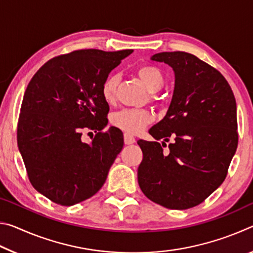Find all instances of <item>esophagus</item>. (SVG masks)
I'll list each match as a JSON object with an SVG mask.
<instances>
[{
  "instance_id": "esophagus-1",
  "label": "esophagus",
  "mask_w": 253,
  "mask_h": 253,
  "mask_svg": "<svg viewBox=\"0 0 253 253\" xmlns=\"http://www.w3.org/2000/svg\"><path fill=\"white\" fill-rule=\"evenodd\" d=\"M124 142H125L126 145H130V144H134L135 143V137L131 136L130 134H126L124 135Z\"/></svg>"
}]
</instances>
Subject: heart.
I'll return each mask as SVG.
<instances>
[{"label": "heart", "instance_id": "b5f03b06", "mask_svg": "<svg viewBox=\"0 0 253 253\" xmlns=\"http://www.w3.org/2000/svg\"><path fill=\"white\" fill-rule=\"evenodd\" d=\"M137 75L151 92H156L164 85V76L158 68L154 66H142L137 69ZM119 76L111 74L105 79L101 85V93L107 102H114ZM153 121V115L146 109L126 108L115 113L111 116V124L127 134H137L143 130Z\"/></svg>", "mask_w": 253, "mask_h": 253}]
</instances>
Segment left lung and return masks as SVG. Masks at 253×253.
Returning <instances> with one entry per match:
<instances>
[{"label":"left lung","mask_w":253,"mask_h":253,"mask_svg":"<svg viewBox=\"0 0 253 253\" xmlns=\"http://www.w3.org/2000/svg\"><path fill=\"white\" fill-rule=\"evenodd\" d=\"M151 60L172 68L175 84L165 117L148 131L156 142L137 140L143 151L138 184L153 202L186 210L224 181L238 146L237 104L224 77L195 55L175 51ZM169 136L174 140L163 152Z\"/></svg>","instance_id":"8db88e82"}]
</instances>
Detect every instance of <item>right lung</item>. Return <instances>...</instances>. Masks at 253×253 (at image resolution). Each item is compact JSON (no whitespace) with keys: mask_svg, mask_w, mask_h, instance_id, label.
<instances>
[{"mask_svg":"<svg viewBox=\"0 0 253 253\" xmlns=\"http://www.w3.org/2000/svg\"><path fill=\"white\" fill-rule=\"evenodd\" d=\"M132 50H78L44 63L24 92L18 146L32 186L70 207L91 198L106 182L124 146L123 132L107 126L109 106L101 85ZM84 129L98 131L90 143Z\"/></svg>","mask_w":253,"mask_h":253,"instance_id":"add662e5","label":"right lung"}]
</instances>
